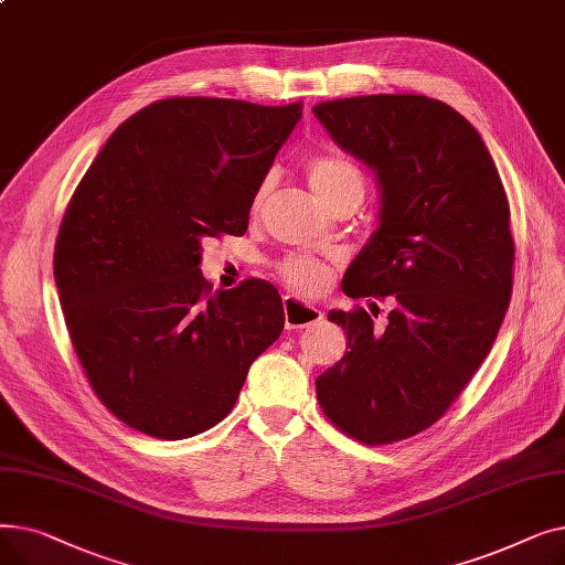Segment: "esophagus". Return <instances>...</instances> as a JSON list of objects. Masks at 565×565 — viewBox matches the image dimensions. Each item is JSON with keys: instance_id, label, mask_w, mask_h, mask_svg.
<instances>
[{"instance_id": "obj_1", "label": "esophagus", "mask_w": 565, "mask_h": 565, "mask_svg": "<svg viewBox=\"0 0 565 565\" xmlns=\"http://www.w3.org/2000/svg\"><path fill=\"white\" fill-rule=\"evenodd\" d=\"M284 318L286 330H305L322 320V311L307 302H300L298 298H292V295H284Z\"/></svg>"}]
</instances>
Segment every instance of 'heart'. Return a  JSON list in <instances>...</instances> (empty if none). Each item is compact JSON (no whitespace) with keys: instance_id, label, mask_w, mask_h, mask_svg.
<instances>
[{"instance_id":"b5f03b06","label":"heart","mask_w":565,"mask_h":565,"mask_svg":"<svg viewBox=\"0 0 565 565\" xmlns=\"http://www.w3.org/2000/svg\"><path fill=\"white\" fill-rule=\"evenodd\" d=\"M307 175H309V185L316 192V196L328 203L337 194L350 188H362V175L352 162L337 158V156H318L307 164ZM267 190H270V183H263L258 190L256 201H263ZM279 273L284 281L302 292H318L322 290L324 281H328V270L324 267L309 258V256H295L288 258L279 265Z\"/></svg>"}]
</instances>
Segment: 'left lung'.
I'll use <instances>...</instances> for the list:
<instances>
[{"label": "left lung", "mask_w": 565, "mask_h": 565, "mask_svg": "<svg viewBox=\"0 0 565 565\" xmlns=\"http://www.w3.org/2000/svg\"><path fill=\"white\" fill-rule=\"evenodd\" d=\"M334 143L377 181V228L341 281L352 300L393 311L332 309L343 360L316 377L337 428L390 444L433 426L479 371L513 292L511 211L488 148L447 103L377 94L320 103Z\"/></svg>", "instance_id": "obj_1"}]
</instances>
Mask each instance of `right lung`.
Here are the masks:
<instances>
[{"label": "right lung", "mask_w": 565, "mask_h": 565, "mask_svg": "<svg viewBox=\"0 0 565 565\" xmlns=\"http://www.w3.org/2000/svg\"><path fill=\"white\" fill-rule=\"evenodd\" d=\"M302 105L167 98L118 126L58 228L54 281L94 392L160 439L222 422L252 362L284 330L273 284L211 295L201 243L245 233Z\"/></svg>", "instance_id": "right-lung-1"}]
</instances>
